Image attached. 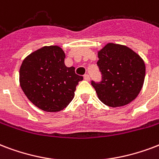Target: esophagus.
I'll return each instance as SVG.
<instances>
[{
  "mask_svg": "<svg viewBox=\"0 0 159 159\" xmlns=\"http://www.w3.org/2000/svg\"><path fill=\"white\" fill-rule=\"evenodd\" d=\"M84 80H86V81H89V80H90V77H89V75L85 74L84 75Z\"/></svg>",
  "mask_w": 159,
  "mask_h": 159,
  "instance_id": "esophagus-1",
  "label": "esophagus"
}]
</instances>
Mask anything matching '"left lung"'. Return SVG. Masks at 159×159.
I'll use <instances>...</instances> for the list:
<instances>
[{
    "mask_svg": "<svg viewBox=\"0 0 159 159\" xmlns=\"http://www.w3.org/2000/svg\"><path fill=\"white\" fill-rule=\"evenodd\" d=\"M102 82L92 81L99 100L112 107L128 105L143 86L145 63L139 54L124 45L107 43L98 52Z\"/></svg>",
    "mask_w": 159,
    "mask_h": 159,
    "instance_id": "8db88e82",
    "label": "left lung"
}]
</instances>
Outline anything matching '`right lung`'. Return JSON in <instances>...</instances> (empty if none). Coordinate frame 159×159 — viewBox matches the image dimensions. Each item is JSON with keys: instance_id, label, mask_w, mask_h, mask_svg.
Returning a JSON list of instances; mask_svg holds the SVG:
<instances>
[{"instance_id": "add662e5", "label": "right lung", "mask_w": 159, "mask_h": 159, "mask_svg": "<svg viewBox=\"0 0 159 159\" xmlns=\"http://www.w3.org/2000/svg\"><path fill=\"white\" fill-rule=\"evenodd\" d=\"M58 46L43 47L23 60L19 72L20 88L27 98L45 112L63 110L73 99L82 76L75 67H67Z\"/></svg>"}]
</instances>
